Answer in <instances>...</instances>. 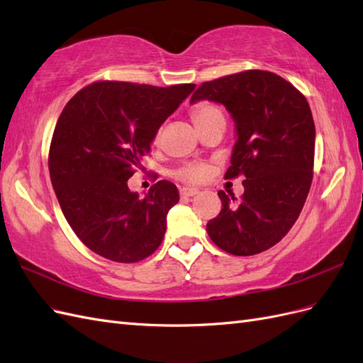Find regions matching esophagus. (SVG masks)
Segmentation results:
<instances>
[{
	"mask_svg": "<svg viewBox=\"0 0 363 363\" xmlns=\"http://www.w3.org/2000/svg\"><path fill=\"white\" fill-rule=\"evenodd\" d=\"M200 191L196 189V188H182L180 189V195L182 196H194V195H196Z\"/></svg>",
	"mask_w": 363,
	"mask_h": 363,
	"instance_id": "1",
	"label": "esophagus"
}]
</instances>
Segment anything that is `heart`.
Segmentation results:
<instances>
[{"instance_id":"obj_1","label":"heart","mask_w":363,"mask_h":363,"mask_svg":"<svg viewBox=\"0 0 363 363\" xmlns=\"http://www.w3.org/2000/svg\"><path fill=\"white\" fill-rule=\"evenodd\" d=\"M191 118L195 123L196 128H201L207 124L215 123V121H224V112L216 103L204 100V101L196 103L191 108ZM159 140H160V131H157L156 135V142ZM208 172H211V168H208V164L206 163H188L175 171L174 177L184 183H200L207 179Z\"/></svg>"}]
</instances>
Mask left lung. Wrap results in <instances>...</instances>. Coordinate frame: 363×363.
I'll list each match as a JSON object with an SVG mask.
<instances>
[{
	"label": "left lung",
	"mask_w": 363,
	"mask_h": 363,
	"mask_svg": "<svg viewBox=\"0 0 363 363\" xmlns=\"http://www.w3.org/2000/svg\"><path fill=\"white\" fill-rule=\"evenodd\" d=\"M221 103L238 140L225 179L244 175V194L219 191V215L207 223L213 244L233 256L265 251L288 235L311 191L315 124L309 103L280 75L248 69L199 86L191 101Z\"/></svg>",
	"instance_id": "1"
}]
</instances>
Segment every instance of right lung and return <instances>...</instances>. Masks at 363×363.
<instances>
[{
    "label": "right lung",
    "instance_id": "obj_1",
    "mask_svg": "<svg viewBox=\"0 0 363 363\" xmlns=\"http://www.w3.org/2000/svg\"><path fill=\"white\" fill-rule=\"evenodd\" d=\"M195 89L100 80L77 92L54 128L48 168L62 212L82 242L119 263L147 259L162 244L177 186L160 180L144 199L128 179L159 127Z\"/></svg>",
    "mask_w": 363,
    "mask_h": 363
}]
</instances>
